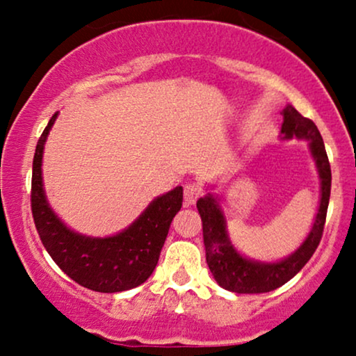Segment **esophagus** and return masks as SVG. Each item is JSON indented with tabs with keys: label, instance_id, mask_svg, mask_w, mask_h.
I'll use <instances>...</instances> for the list:
<instances>
[{
	"label": "esophagus",
	"instance_id": "1",
	"mask_svg": "<svg viewBox=\"0 0 356 356\" xmlns=\"http://www.w3.org/2000/svg\"><path fill=\"white\" fill-rule=\"evenodd\" d=\"M201 194L202 191L197 184H186V187H184V201H186V204H194Z\"/></svg>",
	"mask_w": 356,
	"mask_h": 356
}]
</instances>
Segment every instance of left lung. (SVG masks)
<instances>
[{
	"mask_svg": "<svg viewBox=\"0 0 356 356\" xmlns=\"http://www.w3.org/2000/svg\"><path fill=\"white\" fill-rule=\"evenodd\" d=\"M281 138L289 140L296 137L308 140L309 152L320 175V206L316 218L301 246L289 256L280 261H256L246 257L236 249L227 234V222L220 207L219 199L207 192L197 201V211L202 219V236L206 246V261L212 276L220 288L232 293H268L288 283L295 277L316 251L325 227L326 211H328L330 191H332V169L328 155L318 127L313 120L301 115L293 105L283 110Z\"/></svg>",
	"mask_w": 356,
	"mask_h": 356,
	"instance_id": "left-lung-1",
	"label": "left lung"
}]
</instances>
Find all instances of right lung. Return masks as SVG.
<instances>
[{
	"label": "right lung",
	"mask_w": 356,
	"mask_h": 356,
	"mask_svg": "<svg viewBox=\"0 0 356 356\" xmlns=\"http://www.w3.org/2000/svg\"><path fill=\"white\" fill-rule=\"evenodd\" d=\"M58 112L48 122L33 157L31 212L48 254L73 281L99 293H120L145 283L157 266L174 216L182 207V187L155 197L124 231L105 238L70 229L51 209L43 187V150Z\"/></svg>",
	"instance_id": "add662e5"
}]
</instances>
